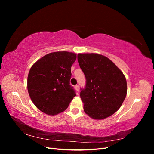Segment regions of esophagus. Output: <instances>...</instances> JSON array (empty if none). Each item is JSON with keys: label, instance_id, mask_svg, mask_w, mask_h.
I'll return each instance as SVG.
<instances>
[{"label": "esophagus", "instance_id": "esophagus-1", "mask_svg": "<svg viewBox=\"0 0 154 154\" xmlns=\"http://www.w3.org/2000/svg\"><path fill=\"white\" fill-rule=\"evenodd\" d=\"M74 88H75V89L76 90L77 92L80 91V88H79V85H75V86H74Z\"/></svg>", "mask_w": 154, "mask_h": 154}]
</instances>
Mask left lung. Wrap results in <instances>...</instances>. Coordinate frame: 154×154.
<instances>
[{
  "mask_svg": "<svg viewBox=\"0 0 154 154\" xmlns=\"http://www.w3.org/2000/svg\"><path fill=\"white\" fill-rule=\"evenodd\" d=\"M78 61L86 78L85 87L80 92L84 112L94 119L109 117L119 110L127 96L125 75L103 55L79 53Z\"/></svg>",
  "mask_w": 154,
  "mask_h": 154,
  "instance_id": "8db88e82",
  "label": "left lung"
}]
</instances>
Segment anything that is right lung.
Masks as SVG:
<instances>
[{"label":"right lung","instance_id":"1","mask_svg":"<svg viewBox=\"0 0 154 154\" xmlns=\"http://www.w3.org/2000/svg\"><path fill=\"white\" fill-rule=\"evenodd\" d=\"M76 54L67 51L51 53L31 67L27 76V91L32 103L50 116L62 112L76 92L70 85L71 66Z\"/></svg>","mask_w":154,"mask_h":154}]
</instances>
